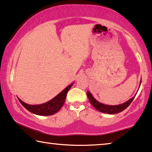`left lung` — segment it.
I'll use <instances>...</instances> for the list:
<instances>
[{
	"label": "left lung",
	"mask_w": 152,
	"mask_h": 152,
	"mask_svg": "<svg viewBox=\"0 0 152 152\" xmlns=\"http://www.w3.org/2000/svg\"><path fill=\"white\" fill-rule=\"evenodd\" d=\"M141 81L140 82V85H141ZM140 87V86H139ZM87 95L88 97V99L90 102V103L91 104L92 106L96 108V110H99L102 113H108V114L113 115V114H116V113H120L123 111L124 110H125L127 107H128V106L130 104L131 102L133 101V99L135 98L136 95L132 97V98L128 99V101H126V102L123 104H121L119 105H108V104H104L99 102L98 101H97L96 99L94 98V96H92V94L88 91L87 92Z\"/></svg>",
	"instance_id": "obj_1"
}]
</instances>
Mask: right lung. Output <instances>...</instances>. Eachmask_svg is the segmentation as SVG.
I'll use <instances>...</instances> for the list:
<instances>
[{
	"instance_id": "add662e5",
	"label": "right lung",
	"mask_w": 152,
	"mask_h": 152,
	"mask_svg": "<svg viewBox=\"0 0 152 152\" xmlns=\"http://www.w3.org/2000/svg\"><path fill=\"white\" fill-rule=\"evenodd\" d=\"M74 83H72L71 85L67 86L66 88H65L60 94H58L57 96L54 97L50 100L47 102L46 103L41 104L37 105H31L28 104L23 101H22L20 98V102L22 104V105L30 111L31 113L37 115H42V116H48V115H51L55 114L59 110L64 104L66 98L67 91L69 90L70 88L72 87Z\"/></svg>"
}]
</instances>
